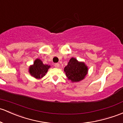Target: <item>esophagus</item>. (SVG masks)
<instances>
[{"mask_svg":"<svg viewBox=\"0 0 123 123\" xmlns=\"http://www.w3.org/2000/svg\"><path fill=\"white\" fill-rule=\"evenodd\" d=\"M55 66L57 67V68H58V67H59V66H60V64H59V63H55Z\"/></svg>","mask_w":123,"mask_h":123,"instance_id":"esophagus-1","label":"esophagus"}]
</instances>
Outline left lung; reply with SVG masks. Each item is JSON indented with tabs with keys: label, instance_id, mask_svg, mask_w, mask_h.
Here are the masks:
<instances>
[{
	"label": "left lung",
	"instance_id": "1",
	"mask_svg": "<svg viewBox=\"0 0 123 123\" xmlns=\"http://www.w3.org/2000/svg\"><path fill=\"white\" fill-rule=\"evenodd\" d=\"M64 71L68 80L73 82H77L85 77L88 68L84 63L79 62L76 59L72 57L65 67Z\"/></svg>",
	"mask_w": 123,
	"mask_h": 123
}]
</instances>
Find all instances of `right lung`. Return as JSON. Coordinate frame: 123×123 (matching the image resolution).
<instances>
[{"mask_svg": "<svg viewBox=\"0 0 123 123\" xmlns=\"http://www.w3.org/2000/svg\"><path fill=\"white\" fill-rule=\"evenodd\" d=\"M49 68L50 66L43 64L40 60L36 59L34 62L33 65L30 67L29 72L33 77L36 79H40L45 75Z\"/></svg>", "mask_w": 123, "mask_h": 123, "instance_id": "obj_1", "label": "right lung"}]
</instances>
